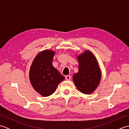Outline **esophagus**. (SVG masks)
<instances>
[{"label":"esophagus","mask_w":129,"mask_h":129,"mask_svg":"<svg viewBox=\"0 0 129 129\" xmlns=\"http://www.w3.org/2000/svg\"><path fill=\"white\" fill-rule=\"evenodd\" d=\"M65 79H66L67 80H70L71 79V76L70 75H67L65 76Z\"/></svg>","instance_id":"34e87169"}]
</instances>
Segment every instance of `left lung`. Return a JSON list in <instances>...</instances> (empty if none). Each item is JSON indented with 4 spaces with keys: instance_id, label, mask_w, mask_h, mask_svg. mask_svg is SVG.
<instances>
[{
    "instance_id": "8db88e82",
    "label": "left lung",
    "mask_w": 129,
    "mask_h": 129,
    "mask_svg": "<svg viewBox=\"0 0 129 129\" xmlns=\"http://www.w3.org/2000/svg\"><path fill=\"white\" fill-rule=\"evenodd\" d=\"M79 71L73 76L76 87L84 94H90L96 89L101 78L99 64L94 55L89 50L84 51L77 56Z\"/></svg>"
}]
</instances>
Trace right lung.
<instances>
[{
	"instance_id": "obj_1",
	"label": "right lung",
	"mask_w": 129,
	"mask_h": 129,
	"mask_svg": "<svg viewBox=\"0 0 129 129\" xmlns=\"http://www.w3.org/2000/svg\"><path fill=\"white\" fill-rule=\"evenodd\" d=\"M55 52L44 50L35 56L29 70V79L33 87L43 96L53 94L64 76L55 68L52 62Z\"/></svg>"
}]
</instances>
